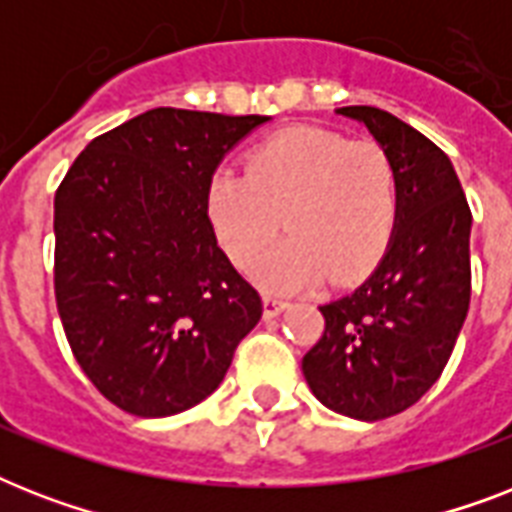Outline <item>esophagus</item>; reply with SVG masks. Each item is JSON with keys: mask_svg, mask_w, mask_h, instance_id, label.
Wrapping results in <instances>:
<instances>
[{"mask_svg": "<svg viewBox=\"0 0 512 512\" xmlns=\"http://www.w3.org/2000/svg\"><path fill=\"white\" fill-rule=\"evenodd\" d=\"M287 300H281L276 295H263V316L265 319H276L284 308H287Z\"/></svg>", "mask_w": 512, "mask_h": 512, "instance_id": "esophagus-1", "label": "esophagus"}]
</instances>
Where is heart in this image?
<instances>
[{
  "mask_svg": "<svg viewBox=\"0 0 512 512\" xmlns=\"http://www.w3.org/2000/svg\"><path fill=\"white\" fill-rule=\"evenodd\" d=\"M207 215L233 263L249 268L281 224L290 233L252 273L273 292L345 284L372 271L398 220V175L374 140L292 127L209 177Z\"/></svg>",
  "mask_w": 512,
  "mask_h": 512,
  "instance_id": "heart-1",
  "label": "heart"
}]
</instances>
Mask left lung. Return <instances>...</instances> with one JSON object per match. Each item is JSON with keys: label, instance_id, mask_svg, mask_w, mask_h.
I'll list each match as a JSON object with an SVG mask.
<instances>
[{"label": "left lung", "instance_id": "left-lung-1", "mask_svg": "<svg viewBox=\"0 0 512 512\" xmlns=\"http://www.w3.org/2000/svg\"><path fill=\"white\" fill-rule=\"evenodd\" d=\"M393 159L398 220L374 273L321 305L324 332L303 356L313 396L353 420H385L441 377L470 305V215L449 156L374 106H345Z\"/></svg>", "mask_w": 512, "mask_h": 512}]
</instances>
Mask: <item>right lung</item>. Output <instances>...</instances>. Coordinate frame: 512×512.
Returning a JSON list of instances; mask_svg holds the SVG:
<instances>
[{
  "label": "right lung",
  "mask_w": 512,
  "mask_h": 512,
  "mask_svg": "<svg viewBox=\"0 0 512 512\" xmlns=\"http://www.w3.org/2000/svg\"><path fill=\"white\" fill-rule=\"evenodd\" d=\"M268 116L151 108L103 132L55 191V303L74 358L135 417L185 412L263 316L217 247L207 185Z\"/></svg>",
  "instance_id": "right-lung-1"
}]
</instances>
